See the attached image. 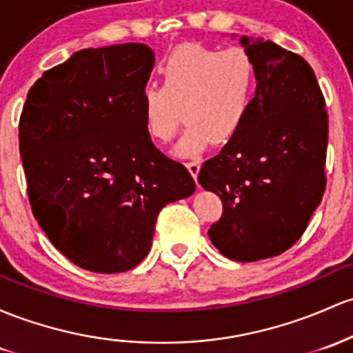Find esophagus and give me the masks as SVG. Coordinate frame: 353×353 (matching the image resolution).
I'll return each instance as SVG.
<instances>
[{"label":"esophagus","mask_w":353,"mask_h":353,"mask_svg":"<svg viewBox=\"0 0 353 353\" xmlns=\"http://www.w3.org/2000/svg\"><path fill=\"white\" fill-rule=\"evenodd\" d=\"M185 168L189 169V172H191V176L197 177V174H199V169H201V162L199 161H189L188 164H185Z\"/></svg>","instance_id":"esophagus-1"}]
</instances>
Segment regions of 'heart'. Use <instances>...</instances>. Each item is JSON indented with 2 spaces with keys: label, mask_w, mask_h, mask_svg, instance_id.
Masks as SVG:
<instances>
[{
  "label": "heart",
  "mask_w": 353,
  "mask_h": 353,
  "mask_svg": "<svg viewBox=\"0 0 353 353\" xmlns=\"http://www.w3.org/2000/svg\"><path fill=\"white\" fill-rule=\"evenodd\" d=\"M162 88L147 85L141 107L147 134L168 142L181 123L188 129L174 147L194 156L209 142L226 144L243 127L256 88V63L241 46L226 50L188 45L176 50L161 68Z\"/></svg>",
  "instance_id": "obj_1"
}]
</instances>
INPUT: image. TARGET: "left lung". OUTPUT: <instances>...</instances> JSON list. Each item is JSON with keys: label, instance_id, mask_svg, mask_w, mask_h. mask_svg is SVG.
Instances as JSON below:
<instances>
[{"label": "left lung", "instance_id": "1", "mask_svg": "<svg viewBox=\"0 0 353 353\" xmlns=\"http://www.w3.org/2000/svg\"><path fill=\"white\" fill-rule=\"evenodd\" d=\"M239 43L256 63L253 103L197 181L223 201V216L208 231L211 243L226 258L251 263L278 256L307 230L327 184L328 119L303 58L263 38Z\"/></svg>", "mask_w": 353, "mask_h": 353}]
</instances>
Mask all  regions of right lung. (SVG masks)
<instances>
[{
    "label": "right lung",
    "mask_w": 353,
    "mask_h": 353,
    "mask_svg": "<svg viewBox=\"0 0 353 353\" xmlns=\"http://www.w3.org/2000/svg\"><path fill=\"white\" fill-rule=\"evenodd\" d=\"M144 43L85 48L38 79L19 117L34 219L80 268L120 273L152 245L161 209L196 191L156 149L141 94L154 68Z\"/></svg>",
    "instance_id": "add662e5"
}]
</instances>
